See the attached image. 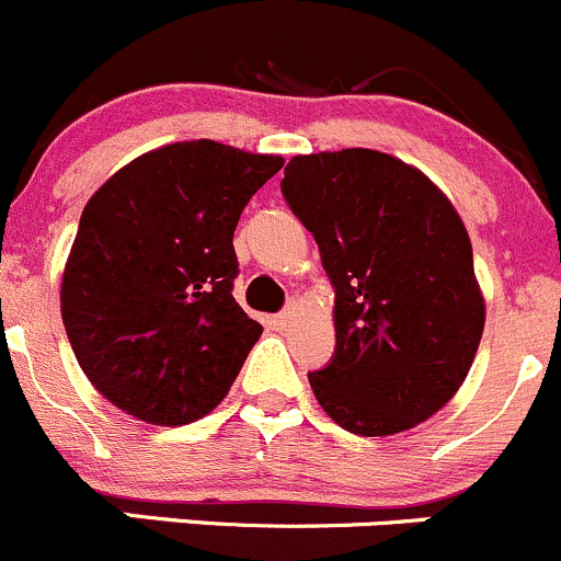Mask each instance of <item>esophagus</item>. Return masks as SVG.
Wrapping results in <instances>:
<instances>
[{"mask_svg":"<svg viewBox=\"0 0 561 561\" xmlns=\"http://www.w3.org/2000/svg\"><path fill=\"white\" fill-rule=\"evenodd\" d=\"M297 313H299V305L288 302V308L280 310L278 316H273V319H270V324H273V330H288V327L294 324V319H297Z\"/></svg>","mask_w":561,"mask_h":561,"instance_id":"1","label":"esophagus"}]
</instances>
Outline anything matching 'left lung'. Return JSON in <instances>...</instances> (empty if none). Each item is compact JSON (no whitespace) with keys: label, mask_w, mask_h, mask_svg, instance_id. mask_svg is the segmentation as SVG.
<instances>
[{"label":"left lung","mask_w":561,"mask_h":561,"mask_svg":"<svg viewBox=\"0 0 561 561\" xmlns=\"http://www.w3.org/2000/svg\"><path fill=\"white\" fill-rule=\"evenodd\" d=\"M280 191L335 288V357L319 407L357 436H392L458 392L485 327L471 240L420 169L376 149L297 154Z\"/></svg>","instance_id":"1"}]
</instances>
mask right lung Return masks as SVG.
Masks as SVG:
<instances>
[{"instance_id": "obj_1", "label": "right lung", "mask_w": 561, "mask_h": 561, "mask_svg": "<svg viewBox=\"0 0 561 561\" xmlns=\"http://www.w3.org/2000/svg\"><path fill=\"white\" fill-rule=\"evenodd\" d=\"M280 154L176 141L138 154L81 213L62 321L94 390L149 425H187L234 385L262 324L237 305V220Z\"/></svg>"}]
</instances>
